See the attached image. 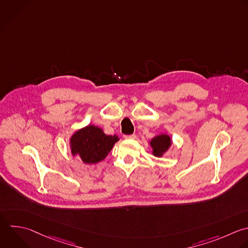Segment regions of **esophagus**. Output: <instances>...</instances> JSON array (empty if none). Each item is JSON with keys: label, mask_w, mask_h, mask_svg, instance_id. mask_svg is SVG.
<instances>
[{"label": "esophagus", "mask_w": 248, "mask_h": 248, "mask_svg": "<svg viewBox=\"0 0 248 248\" xmlns=\"http://www.w3.org/2000/svg\"><path fill=\"white\" fill-rule=\"evenodd\" d=\"M137 138V136L135 134H132V135H125L124 136V139L126 140H135Z\"/></svg>", "instance_id": "1"}]
</instances>
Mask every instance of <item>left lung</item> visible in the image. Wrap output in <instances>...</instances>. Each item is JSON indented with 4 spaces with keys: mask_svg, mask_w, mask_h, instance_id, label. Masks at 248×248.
Masks as SVG:
<instances>
[{
    "mask_svg": "<svg viewBox=\"0 0 248 248\" xmlns=\"http://www.w3.org/2000/svg\"><path fill=\"white\" fill-rule=\"evenodd\" d=\"M170 143V138L168 135H160L153 138L150 141L153 149V155L156 157H161L163 153L168 150Z\"/></svg>",
    "mask_w": 248,
    "mask_h": 248,
    "instance_id": "8db88e82",
    "label": "left lung"
}]
</instances>
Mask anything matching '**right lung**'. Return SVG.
Instances as JSON below:
<instances>
[{"label": "right lung", "mask_w": 248, "mask_h": 248, "mask_svg": "<svg viewBox=\"0 0 248 248\" xmlns=\"http://www.w3.org/2000/svg\"><path fill=\"white\" fill-rule=\"evenodd\" d=\"M118 140L116 135H106L101 128L88 125L72 137V153L79 156L83 163L97 164L107 157Z\"/></svg>", "instance_id": "obj_1"}]
</instances>
